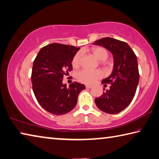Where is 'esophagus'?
<instances>
[{
    "instance_id": "esophagus-1",
    "label": "esophagus",
    "mask_w": 159,
    "mask_h": 159,
    "mask_svg": "<svg viewBox=\"0 0 159 159\" xmlns=\"http://www.w3.org/2000/svg\"><path fill=\"white\" fill-rule=\"evenodd\" d=\"M85 87H86V88L89 89V88H92V85H86Z\"/></svg>"
}]
</instances>
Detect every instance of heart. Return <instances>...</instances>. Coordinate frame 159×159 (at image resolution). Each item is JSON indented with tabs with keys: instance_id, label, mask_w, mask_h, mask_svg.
I'll list each match as a JSON object with an SVG mask.
<instances>
[{
	"instance_id": "heart-1",
	"label": "heart",
	"mask_w": 159,
	"mask_h": 159,
	"mask_svg": "<svg viewBox=\"0 0 159 159\" xmlns=\"http://www.w3.org/2000/svg\"><path fill=\"white\" fill-rule=\"evenodd\" d=\"M89 51L99 60V61H104L108 57V52L106 48L103 47H93ZM82 60V53L81 52H78L75 54L73 59H72L71 64L73 67L77 68L80 64ZM102 76V72L99 70H83L78 72L77 78L80 82L85 84H92L94 83L97 80L100 79Z\"/></svg>"
}]
</instances>
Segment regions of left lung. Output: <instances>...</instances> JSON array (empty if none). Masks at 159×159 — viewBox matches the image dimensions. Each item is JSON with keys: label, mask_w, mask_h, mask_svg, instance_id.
Instances as JSON below:
<instances>
[{"label": "left lung", "mask_w": 159, "mask_h": 159, "mask_svg": "<svg viewBox=\"0 0 159 159\" xmlns=\"http://www.w3.org/2000/svg\"><path fill=\"white\" fill-rule=\"evenodd\" d=\"M93 44L106 48L114 59L112 74L102 81L111 87L95 99V103L106 113H119L130 104L136 92L139 82L137 57L127 43L111 37L97 40Z\"/></svg>", "instance_id": "8db88e82"}]
</instances>
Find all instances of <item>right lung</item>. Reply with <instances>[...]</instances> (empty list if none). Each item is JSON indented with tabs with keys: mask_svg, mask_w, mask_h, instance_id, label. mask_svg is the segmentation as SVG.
<instances>
[{
	"mask_svg": "<svg viewBox=\"0 0 159 159\" xmlns=\"http://www.w3.org/2000/svg\"><path fill=\"white\" fill-rule=\"evenodd\" d=\"M79 47L62 44L42 48L33 62L31 80L40 106L48 112L61 115L76 106L78 96L85 86L78 82L63 84L64 75L72 70L71 61Z\"/></svg>",
	"mask_w": 159,
	"mask_h": 159,
	"instance_id": "add662e5",
	"label": "right lung"
}]
</instances>
